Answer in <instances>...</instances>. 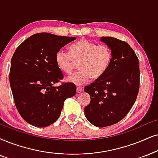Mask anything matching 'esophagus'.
I'll return each mask as SVG.
<instances>
[{
	"instance_id": "1",
	"label": "esophagus",
	"mask_w": 158,
	"mask_h": 158,
	"mask_svg": "<svg viewBox=\"0 0 158 158\" xmlns=\"http://www.w3.org/2000/svg\"><path fill=\"white\" fill-rule=\"evenodd\" d=\"M82 87H77V93H81V91H82Z\"/></svg>"
}]
</instances>
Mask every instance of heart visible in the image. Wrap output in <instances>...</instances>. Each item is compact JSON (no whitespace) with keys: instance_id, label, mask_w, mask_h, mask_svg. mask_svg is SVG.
<instances>
[{"instance_id":"obj_1","label":"heart","mask_w":158,"mask_h":158,"mask_svg":"<svg viewBox=\"0 0 158 158\" xmlns=\"http://www.w3.org/2000/svg\"><path fill=\"white\" fill-rule=\"evenodd\" d=\"M112 60V51L108 45L99 44L81 39L69 47V53L59 50L55 55V62L62 72L69 74L78 62L77 71L67 80L81 85L89 79H98L104 74Z\"/></svg>"}]
</instances>
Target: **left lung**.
I'll return each instance as SVG.
<instances>
[{
  "mask_svg": "<svg viewBox=\"0 0 158 158\" xmlns=\"http://www.w3.org/2000/svg\"><path fill=\"white\" fill-rule=\"evenodd\" d=\"M112 51V60L102 77L85 87L91 101L85 107L87 119L99 127L119 123L134 104L139 90V61L125 41L101 37Z\"/></svg>",
  "mask_w": 158,
  "mask_h": 158,
  "instance_id": "1",
  "label": "left lung"
}]
</instances>
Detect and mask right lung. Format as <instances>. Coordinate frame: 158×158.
<instances>
[{"label": "right lung", "mask_w": 158, "mask_h": 158, "mask_svg": "<svg viewBox=\"0 0 158 158\" xmlns=\"http://www.w3.org/2000/svg\"><path fill=\"white\" fill-rule=\"evenodd\" d=\"M76 39L36 33L16 49L11 60L10 86L18 112L31 125H52L59 118L65 99L77 93L71 82L54 86L63 79L56 64V53Z\"/></svg>", "instance_id": "1"}]
</instances>
